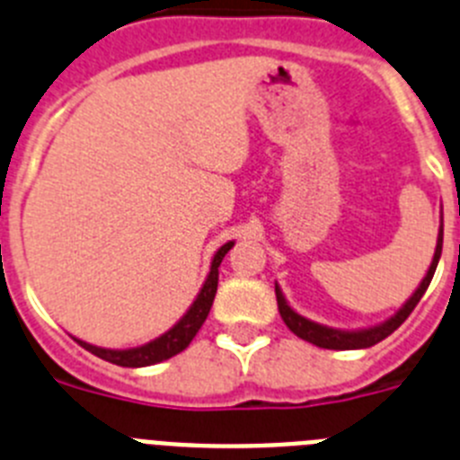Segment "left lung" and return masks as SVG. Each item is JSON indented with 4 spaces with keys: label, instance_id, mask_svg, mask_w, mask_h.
I'll return each instance as SVG.
<instances>
[{
    "label": "left lung",
    "instance_id": "left-lung-1",
    "mask_svg": "<svg viewBox=\"0 0 460 460\" xmlns=\"http://www.w3.org/2000/svg\"><path fill=\"white\" fill-rule=\"evenodd\" d=\"M440 254H442V229H440V235H438V247H436V254H433L431 268H429L426 277L421 279L420 288H417V291L412 293L411 300L405 302L403 307L396 312V316H392L390 321L383 323V325H378V328L359 330V332H341V330L323 328V325H318V323H312V321H307V318L297 316V314L287 305V300H284V296H281L279 287H275L277 307H279L281 321L287 323V328L291 330L293 334H297V337L305 339V341L314 343V346H318V349H330V350L369 349V346H374V343L383 341L385 337H390V334L399 328L401 323L411 316L412 309L417 307V302L421 300V296H424L426 288H429V284H431L433 272H436L438 261H440Z\"/></svg>",
    "mask_w": 460,
    "mask_h": 460
}]
</instances>
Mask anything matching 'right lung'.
Returning a JSON list of instances; mask_svg holds the SVG:
<instances>
[{
    "mask_svg": "<svg viewBox=\"0 0 460 460\" xmlns=\"http://www.w3.org/2000/svg\"><path fill=\"white\" fill-rule=\"evenodd\" d=\"M234 247V243H226L217 250L213 259V266H210L208 279H206L204 288L197 296L192 307L188 309L183 318H181L176 325H173L169 332H164L163 337L153 339L151 343H144L139 349H128V350H110V349H98V346H91V343L80 341L75 339L77 343H82L89 353L98 355L101 359H107L111 364H119V367H148V364H158L163 359L173 358V355H179L181 350H185L190 346V341L194 339V334L199 332V328L204 325L206 316H208L210 307H213L215 293H217V268H220L222 259H225L226 252Z\"/></svg>",
    "mask_w": 460,
    "mask_h": 460,
    "instance_id": "right-lung-1",
    "label": "right lung"
}]
</instances>
